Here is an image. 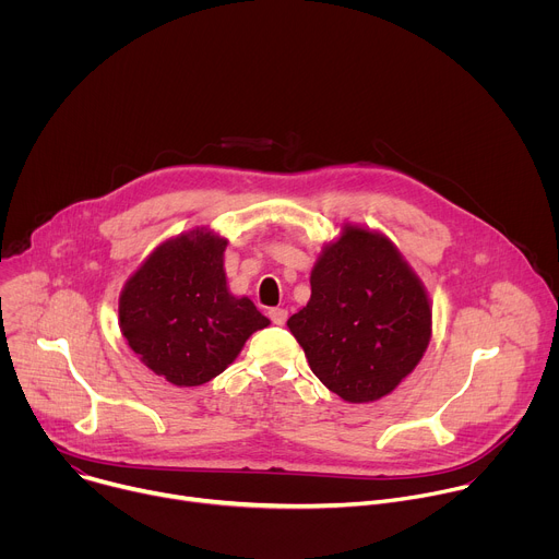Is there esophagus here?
Listing matches in <instances>:
<instances>
[{"label":"esophagus","instance_id":"esophagus-1","mask_svg":"<svg viewBox=\"0 0 559 559\" xmlns=\"http://www.w3.org/2000/svg\"><path fill=\"white\" fill-rule=\"evenodd\" d=\"M270 318H272L274 325H285V323H287V309H283V307H272V309H270Z\"/></svg>","mask_w":559,"mask_h":559}]
</instances>
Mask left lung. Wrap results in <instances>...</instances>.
I'll list each match as a JSON object with an SVG mask.
<instances>
[{
	"mask_svg": "<svg viewBox=\"0 0 559 559\" xmlns=\"http://www.w3.org/2000/svg\"><path fill=\"white\" fill-rule=\"evenodd\" d=\"M309 283V302L287 325L330 391L347 403H371L414 371L431 338V309L389 238L345 227Z\"/></svg>",
	"mask_w": 559,
	"mask_h": 559,
	"instance_id": "left-lung-1",
	"label": "left lung"
}]
</instances>
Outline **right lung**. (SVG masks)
I'll return each instance as SVG.
<instances>
[{"label":"right lung","instance_id":"obj_1","mask_svg":"<svg viewBox=\"0 0 559 559\" xmlns=\"http://www.w3.org/2000/svg\"><path fill=\"white\" fill-rule=\"evenodd\" d=\"M227 241L190 231L158 246L126 283L119 325L132 352L179 386L216 378L246 341L270 325L250 298L227 292Z\"/></svg>","mask_w":559,"mask_h":559}]
</instances>
